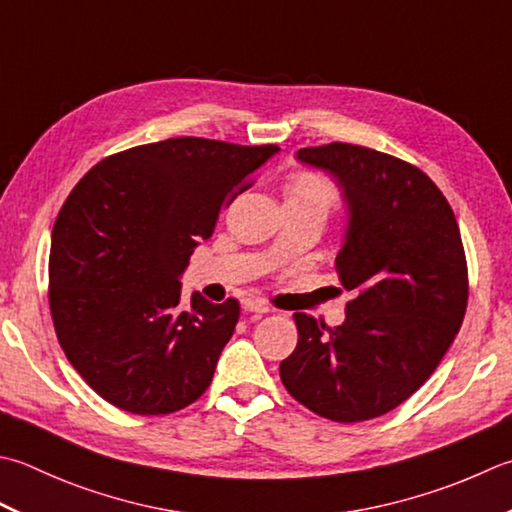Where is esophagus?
I'll use <instances>...</instances> for the list:
<instances>
[{
    "mask_svg": "<svg viewBox=\"0 0 512 512\" xmlns=\"http://www.w3.org/2000/svg\"><path fill=\"white\" fill-rule=\"evenodd\" d=\"M242 308L246 310V313H268V310H270V308L262 302V299H244Z\"/></svg>",
    "mask_w": 512,
    "mask_h": 512,
    "instance_id": "1",
    "label": "esophagus"
}]
</instances>
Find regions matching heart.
<instances>
[{
  "instance_id": "b5f03b06",
  "label": "heart",
  "mask_w": 512,
  "mask_h": 512,
  "mask_svg": "<svg viewBox=\"0 0 512 512\" xmlns=\"http://www.w3.org/2000/svg\"><path fill=\"white\" fill-rule=\"evenodd\" d=\"M284 202L288 206L306 208L319 213L324 219L339 204V190L328 177L319 173H297L288 179L284 188Z\"/></svg>"
}]
</instances>
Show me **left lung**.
I'll list each match as a JSON object with an SVG mask.
<instances>
[{"mask_svg":"<svg viewBox=\"0 0 512 512\" xmlns=\"http://www.w3.org/2000/svg\"><path fill=\"white\" fill-rule=\"evenodd\" d=\"M297 159L337 179L348 230L335 268L353 290L346 322L295 313L297 348L279 364L299 404L342 424L397 408L435 373L464 322L468 268L453 208L417 166L333 142Z\"/></svg>","mask_w":512,"mask_h":512,"instance_id":"left-lung-1","label":"left lung"}]
</instances>
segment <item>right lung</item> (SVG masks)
<instances>
[{
    "instance_id": "1",
    "label": "right lung",
    "mask_w": 512,
    "mask_h": 512,
    "mask_svg": "<svg viewBox=\"0 0 512 512\" xmlns=\"http://www.w3.org/2000/svg\"><path fill=\"white\" fill-rule=\"evenodd\" d=\"M277 150L164 139L102 159L70 190L50 242V315L68 362L108 404L168 415L213 382L239 302L193 293L182 306L179 275Z\"/></svg>"
}]
</instances>
